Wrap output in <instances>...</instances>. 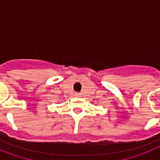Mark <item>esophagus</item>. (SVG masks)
Returning a JSON list of instances; mask_svg holds the SVG:
<instances>
[{
  "label": "esophagus",
  "mask_w": 160,
  "mask_h": 160,
  "mask_svg": "<svg viewBox=\"0 0 160 160\" xmlns=\"http://www.w3.org/2000/svg\"><path fill=\"white\" fill-rule=\"evenodd\" d=\"M75 95H76V96H80V94H79V93H76V94H75Z\"/></svg>",
  "instance_id": "34e87169"
}]
</instances>
